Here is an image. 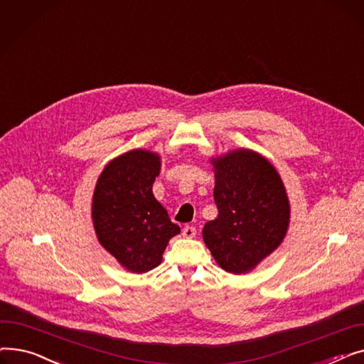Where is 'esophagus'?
Returning <instances> with one entry per match:
<instances>
[{
    "mask_svg": "<svg viewBox=\"0 0 364 364\" xmlns=\"http://www.w3.org/2000/svg\"><path fill=\"white\" fill-rule=\"evenodd\" d=\"M195 235H196V228H195L193 225H186V227L183 228V236H184V237L192 239V237H195Z\"/></svg>",
    "mask_w": 364,
    "mask_h": 364,
    "instance_id": "obj_1",
    "label": "esophagus"
}]
</instances>
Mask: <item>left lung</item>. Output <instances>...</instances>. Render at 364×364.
<instances>
[{
	"label": "left lung",
	"instance_id": "obj_1",
	"mask_svg": "<svg viewBox=\"0 0 364 364\" xmlns=\"http://www.w3.org/2000/svg\"><path fill=\"white\" fill-rule=\"evenodd\" d=\"M218 217L203 227V240L221 269L246 273L283 240L289 202L274 166L252 150L213 161Z\"/></svg>",
	"mask_w": 364,
	"mask_h": 364
}]
</instances>
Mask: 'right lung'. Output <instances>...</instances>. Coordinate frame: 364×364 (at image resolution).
<instances>
[{"instance_id": "obj_1", "label": "right lung", "mask_w": 364, "mask_h": 364, "mask_svg": "<svg viewBox=\"0 0 364 364\" xmlns=\"http://www.w3.org/2000/svg\"><path fill=\"white\" fill-rule=\"evenodd\" d=\"M159 169L155 153L131 150L105 168L94 190L95 233L105 250L132 273L158 267L168 240L180 233L151 192Z\"/></svg>"}]
</instances>
